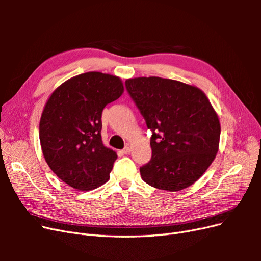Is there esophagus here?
<instances>
[{
  "label": "esophagus",
  "instance_id": "34e87169",
  "mask_svg": "<svg viewBox=\"0 0 261 261\" xmlns=\"http://www.w3.org/2000/svg\"><path fill=\"white\" fill-rule=\"evenodd\" d=\"M123 151V153H125V154H129L130 153V151H132V146H130V144H126L125 145V148L122 150Z\"/></svg>",
  "mask_w": 261,
  "mask_h": 261
}]
</instances>
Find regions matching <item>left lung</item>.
<instances>
[{"label":"left lung","instance_id":"obj_1","mask_svg":"<svg viewBox=\"0 0 261 261\" xmlns=\"http://www.w3.org/2000/svg\"><path fill=\"white\" fill-rule=\"evenodd\" d=\"M147 127L152 132V156L140 175L150 186L168 192L193 185L219 150V117L202 90L161 77L125 82Z\"/></svg>","mask_w":261,"mask_h":261}]
</instances>
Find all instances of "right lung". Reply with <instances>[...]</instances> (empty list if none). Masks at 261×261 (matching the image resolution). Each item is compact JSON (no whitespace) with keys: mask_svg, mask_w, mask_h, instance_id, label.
Segmentation results:
<instances>
[{"mask_svg":"<svg viewBox=\"0 0 261 261\" xmlns=\"http://www.w3.org/2000/svg\"><path fill=\"white\" fill-rule=\"evenodd\" d=\"M123 91L120 77L88 72L63 83L46 101L39 124L43 156L70 187L90 191L109 180L117 154L102 143L101 116Z\"/></svg>","mask_w":261,"mask_h":261,"instance_id":"right-lung-1","label":"right lung"}]
</instances>
